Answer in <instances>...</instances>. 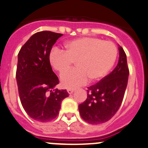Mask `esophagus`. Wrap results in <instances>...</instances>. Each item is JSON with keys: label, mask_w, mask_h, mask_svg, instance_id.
I'll use <instances>...</instances> for the list:
<instances>
[{"label": "esophagus", "mask_w": 148, "mask_h": 148, "mask_svg": "<svg viewBox=\"0 0 148 148\" xmlns=\"http://www.w3.org/2000/svg\"><path fill=\"white\" fill-rule=\"evenodd\" d=\"M67 92H68L69 94H73V92H74V90H73V89H67Z\"/></svg>", "instance_id": "1"}]
</instances>
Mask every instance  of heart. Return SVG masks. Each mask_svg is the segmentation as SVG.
<instances>
[{
  "label": "heart",
  "instance_id": "obj_1",
  "mask_svg": "<svg viewBox=\"0 0 148 148\" xmlns=\"http://www.w3.org/2000/svg\"><path fill=\"white\" fill-rule=\"evenodd\" d=\"M65 51L54 47L49 53V62L54 70L63 73L75 61L76 68L61 75V85L66 88H76L88 81L104 78L113 66L118 54L112 42L92 37L70 40Z\"/></svg>",
  "mask_w": 148,
  "mask_h": 148
}]
</instances>
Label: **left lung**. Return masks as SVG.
<instances>
[{
    "label": "left lung",
    "mask_w": 148,
    "mask_h": 148,
    "mask_svg": "<svg viewBox=\"0 0 148 148\" xmlns=\"http://www.w3.org/2000/svg\"><path fill=\"white\" fill-rule=\"evenodd\" d=\"M119 51L117 66L99 83L88 87L86 99L78 105L81 118L90 124H100L110 120L122 103L129 71L126 55L119 45Z\"/></svg>",
    "instance_id": "1"
}]
</instances>
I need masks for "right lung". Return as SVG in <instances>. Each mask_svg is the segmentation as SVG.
I'll return each mask as SVG.
<instances>
[{
	"instance_id": "1",
	"label": "right lung",
	"mask_w": 148,
	"mask_h": 148,
	"mask_svg": "<svg viewBox=\"0 0 148 148\" xmlns=\"http://www.w3.org/2000/svg\"><path fill=\"white\" fill-rule=\"evenodd\" d=\"M62 34L51 31L35 33L18 54L16 78L22 107L29 117L40 122L55 119L67 90H53L59 84L49 62V53Z\"/></svg>"
}]
</instances>
